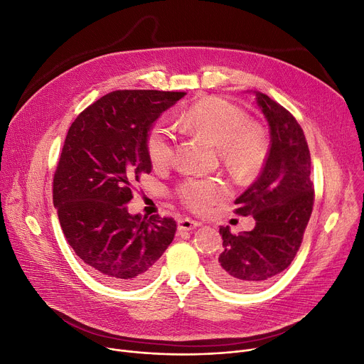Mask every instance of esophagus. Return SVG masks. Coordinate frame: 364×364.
Returning a JSON list of instances; mask_svg holds the SVG:
<instances>
[{"label": "esophagus", "mask_w": 364, "mask_h": 364, "mask_svg": "<svg viewBox=\"0 0 364 364\" xmlns=\"http://www.w3.org/2000/svg\"><path fill=\"white\" fill-rule=\"evenodd\" d=\"M199 225L198 221L192 220V218H181L178 220V230L180 232H188V230H193Z\"/></svg>", "instance_id": "esophagus-1"}]
</instances>
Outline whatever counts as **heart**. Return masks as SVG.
I'll return each mask as SVG.
<instances>
[{
    "label": "heart",
    "instance_id": "obj_1",
    "mask_svg": "<svg viewBox=\"0 0 364 364\" xmlns=\"http://www.w3.org/2000/svg\"><path fill=\"white\" fill-rule=\"evenodd\" d=\"M183 125L213 141L224 162L240 172H250L261 165L267 151L264 129L247 119L237 105L218 95H209L195 103L181 117ZM149 158L156 166H166L174 159L176 134L165 122L151 127L147 136ZM183 203L196 213H205L223 200L227 188L215 180H186L178 187Z\"/></svg>",
    "mask_w": 364,
    "mask_h": 364
}]
</instances>
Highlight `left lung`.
Instances as JSON below:
<instances>
[{"mask_svg":"<svg viewBox=\"0 0 364 364\" xmlns=\"http://www.w3.org/2000/svg\"><path fill=\"white\" fill-rule=\"evenodd\" d=\"M270 125V150L259 177L236 199V214L252 215L251 232L232 235L220 227L223 252L211 273L228 289L252 291L288 269L302 243L314 205L311 158L294 114L254 91Z\"/></svg>","mask_w":364,"mask_h":364,"instance_id":"1","label":"left lung"}]
</instances>
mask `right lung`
Instances as JSON below:
<instances>
[{
	"mask_svg": "<svg viewBox=\"0 0 364 364\" xmlns=\"http://www.w3.org/2000/svg\"><path fill=\"white\" fill-rule=\"evenodd\" d=\"M184 91L118 90L72 122L53 180L63 235L87 270L103 283L147 282L176 236L174 218L129 215L132 184L149 174L147 136Z\"/></svg>",
	"mask_w": 364,
	"mask_h": 364,
	"instance_id": "1",
	"label": "right lung"
}]
</instances>
